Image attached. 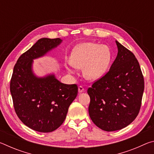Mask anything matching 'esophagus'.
I'll return each mask as SVG.
<instances>
[{
	"mask_svg": "<svg viewBox=\"0 0 154 154\" xmlns=\"http://www.w3.org/2000/svg\"><path fill=\"white\" fill-rule=\"evenodd\" d=\"M84 88H83V86H82V85H80V86H79V88H78V91H79V93H82V92H84Z\"/></svg>",
	"mask_w": 154,
	"mask_h": 154,
	"instance_id": "obj_1",
	"label": "esophagus"
}]
</instances>
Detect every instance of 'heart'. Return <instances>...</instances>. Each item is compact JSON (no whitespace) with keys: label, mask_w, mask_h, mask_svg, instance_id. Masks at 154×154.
<instances>
[{"label":"heart","mask_w":154,"mask_h":154,"mask_svg":"<svg viewBox=\"0 0 154 154\" xmlns=\"http://www.w3.org/2000/svg\"><path fill=\"white\" fill-rule=\"evenodd\" d=\"M111 51L106 45L85 43L72 50L70 63L77 69H83L85 79L94 81L103 77L111 61Z\"/></svg>","instance_id":"obj_1"}]
</instances>
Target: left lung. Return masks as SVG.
I'll return each instance as SVG.
<instances>
[{"label":"left lung","instance_id":"left-lung-1","mask_svg":"<svg viewBox=\"0 0 154 154\" xmlns=\"http://www.w3.org/2000/svg\"><path fill=\"white\" fill-rule=\"evenodd\" d=\"M118 53L109 71L88 89V111L96 126L107 132L128 126L139 113L144 78L132 51L116 41Z\"/></svg>","mask_w":154,"mask_h":154}]
</instances>
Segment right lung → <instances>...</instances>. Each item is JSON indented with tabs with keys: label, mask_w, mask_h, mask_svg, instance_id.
Instances as JSON below:
<instances>
[{
	"label": "right lung",
	"mask_w": 154,
	"mask_h": 154,
	"mask_svg": "<svg viewBox=\"0 0 154 154\" xmlns=\"http://www.w3.org/2000/svg\"><path fill=\"white\" fill-rule=\"evenodd\" d=\"M61 42L60 38L38 40L18 58L10 82L18 118L26 126L40 132H50L60 126L77 95V84H64L53 75L38 78L32 73V60L45 55Z\"/></svg>",
	"instance_id": "right-lung-1"
}]
</instances>
